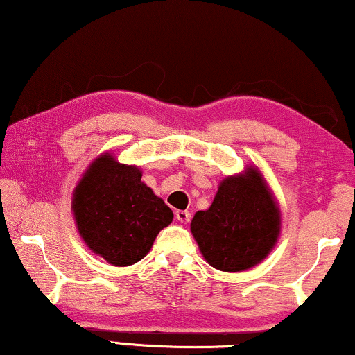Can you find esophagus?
Returning <instances> with one entry per match:
<instances>
[{
    "mask_svg": "<svg viewBox=\"0 0 355 355\" xmlns=\"http://www.w3.org/2000/svg\"><path fill=\"white\" fill-rule=\"evenodd\" d=\"M176 218H178V221H181V223H189V220H191V213H189L187 210H178Z\"/></svg>",
    "mask_w": 355,
    "mask_h": 355,
    "instance_id": "esophagus-1",
    "label": "esophagus"
}]
</instances>
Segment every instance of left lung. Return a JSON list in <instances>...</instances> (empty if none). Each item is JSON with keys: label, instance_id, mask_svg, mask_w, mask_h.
<instances>
[{"label": "left lung", "instance_id": "obj_1", "mask_svg": "<svg viewBox=\"0 0 355 355\" xmlns=\"http://www.w3.org/2000/svg\"><path fill=\"white\" fill-rule=\"evenodd\" d=\"M281 211L255 166L220 182L215 200L192 218L191 231L203 259L227 273L259 265L273 250Z\"/></svg>", "mask_w": 355, "mask_h": 355}]
</instances>
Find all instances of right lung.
<instances>
[{
	"label": "right lung",
	"instance_id": "1",
	"mask_svg": "<svg viewBox=\"0 0 355 355\" xmlns=\"http://www.w3.org/2000/svg\"><path fill=\"white\" fill-rule=\"evenodd\" d=\"M72 213L87 247L114 266L142 260L174 216L142 182V171L111 153L87 168L72 193Z\"/></svg>",
	"mask_w": 355,
	"mask_h": 355
}]
</instances>
